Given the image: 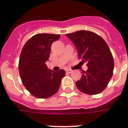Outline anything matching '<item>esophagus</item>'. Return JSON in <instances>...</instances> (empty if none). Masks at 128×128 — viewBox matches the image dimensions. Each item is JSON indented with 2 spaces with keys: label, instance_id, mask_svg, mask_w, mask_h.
Instances as JSON below:
<instances>
[{
  "label": "esophagus",
  "instance_id": "34e87169",
  "mask_svg": "<svg viewBox=\"0 0 128 128\" xmlns=\"http://www.w3.org/2000/svg\"><path fill=\"white\" fill-rule=\"evenodd\" d=\"M66 73H68V74H71L72 72V70H70V69H67V70H66Z\"/></svg>",
  "mask_w": 128,
  "mask_h": 128
}]
</instances>
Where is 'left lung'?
Masks as SVG:
<instances>
[{
    "label": "left lung",
    "instance_id": "1",
    "mask_svg": "<svg viewBox=\"0 0 128 128\" xmlns=\"http://www.w3.org/2000/svg\"><path fill=\"white\" fill-rule=\"evenodd\" d=\"M77 48L78 58L87 62L88 70L76 81L78 89L89 95L103 91L113 75L114 58L109 46L101 36L88 30L66 34Z\"/></svg>",
    "mask_w": 128,
    "mask_h": 128
}]
</instances>
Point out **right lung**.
<instances>
[{"label": "right lung", "mask_w": 128, "mask_h": 128, "mask_svg": "<svg viewBox=\"0 0 128 128\" xmlns=\"http://www.w3.org/2000/svg\"><path fill=\"white\" fill-rule=\"evenodd\" d=\"M60 34H37L23 46L19 58L18 70L26 89L34 97L48 98L58 92L65 70H49L45 64L50 57L51 46Z\"/></svg>", "instance_id": "1"}]
</instances>
